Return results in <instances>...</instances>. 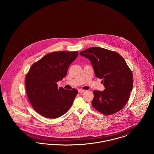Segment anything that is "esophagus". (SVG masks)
I'll use <instances>...</instances> for the list:
<instances>
[{
    "label": "esophagus",
    "instance_id": "1",
    "mask_svg": "<svg viewBox=\"0 0 154 154\" xmlns=\"http://www.w3.org/2000/svg\"><path fill=\"white\" fill-rule=\"evenodd\" d=\"M78 91H79V93H83L84 91H85V90H84V89H79L78 90Z\"/></svg>",
    "mask_w": 154,
    "mask_h": 154
}]
</instances>
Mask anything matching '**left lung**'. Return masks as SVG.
<instances>
[{
  "mask_svg": "<svg viewBox=\"0 0 154 154\" xmlns=\"http://www.w3.org/2000/svg\"><path fill=\"white\" fill-rule=\"evenodd\" d=\"M89 59L96 77L102 79L104 90L94 91L92 105L104 115L113 114L124 108L132 91V71L118 53L100 47H92L80 52Z\"/></svg>",
  "mask_w": 154,
  "mask_h": 154,
  "instance_id": "left-lung-1",
  "label": "left lung"
}]
</instances>
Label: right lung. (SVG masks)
Instances as JSON below:
<instances>
[{
    "label": "right lung",
    "instance_id": "add662e5",
    "mask_svg": "<svg viewBox=\"0 0 154 154\" xmlns=\"http://www.w3.org/2000/svg\"><path fill=\"white\" fill-rule=\"evenodd\" d=\"M78 54V51L53 52L30 67L25 77L26 92L32 107L41 116L57 118L72 106L78 91L58 88L57 82L66 76L69 66Z\"/></svg>",
    "mask_w": 154,
    "mask_h": 154
}]
</instances>
